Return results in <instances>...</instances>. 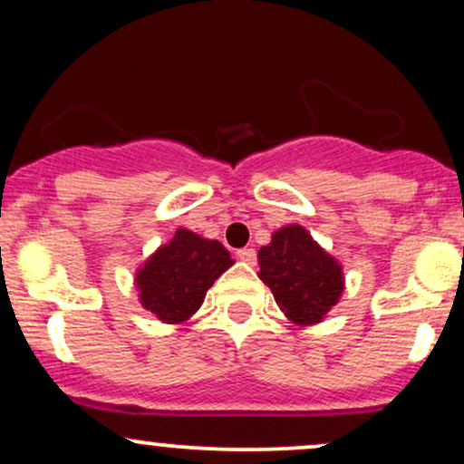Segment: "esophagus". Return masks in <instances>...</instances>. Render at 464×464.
Segmentation results:
<instances>
[{"mask_svg":"<svg viewBox=\"0 0 464 464\" xmlns=\"http://www.w3.org/2000/svg\"><path fill=\"white\" fill-rule=\"evenodd\" d=\"M237 257L242 259L244 264H250V266L257 262V253H255V248H239Z\"/></svg>","mask_w":464,"mask_h":464,"instance_id":"obj_1","label":"esophagus"}]
</instances>
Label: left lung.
I'll return each instance as SVG.
<instances>
[{
  "label": "left lung",
  "instance_id": "obj_1",
  "mask_svg": "<svg viewBox=\"0 0 464 464\" xmlns=\"http://www.w3.org/2000/svg\"><path fill=\"white\" fill-rule=\"evenodd\" d=\"M257 276L273 292L287 321L301 327L324 321L344 290L343 264L310 236L305 227L276 228L259 248Z\"/></svg>",
  "mask_w": 464,
  "mask_h": 464
}]
</instances>
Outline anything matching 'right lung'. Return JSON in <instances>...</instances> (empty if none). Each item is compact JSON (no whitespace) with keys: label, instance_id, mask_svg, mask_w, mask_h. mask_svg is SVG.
Listing matches in <instances>:
<instances>
[{"label":"right lung","instance_id":"add662e5","mask_svg":"<svg viewBox=\"0 0 464 464\" xmlns=\"http://www.w3.org/2000/svg\"><path fill=\"white\" fill-rule=\"evenodd\" d=\"M236 264L218 239H207L189 228H177L135 273L141 307L161 323L189 321L205 301L207 290Z\"/></svg>","mask_w":464,"mask_h":464}]
</instances>
